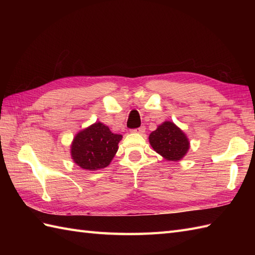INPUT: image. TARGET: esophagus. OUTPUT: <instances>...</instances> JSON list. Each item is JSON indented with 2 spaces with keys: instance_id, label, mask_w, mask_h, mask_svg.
Here are the masks:
<instances>
[{
  "instance_id": "esophagus-1",
  "label": "esophagus",
  "mask_w": 255,
  "mask_h": 255,
  "mask_svg": "<svg viewBox=\"0 0 255 255\" xmlns=\"http://www.w3.org/2000/svg\"><path fill=\"white\" fill-rule=\"evenodd\" d=\"M131 131L134 132V133H143V132L145 131V127H144V126H141V127L136 128V129H132Z\"/></svg>"
}]
</instances>
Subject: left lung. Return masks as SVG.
<instances>
[{
    "label": "left lung",
    "mask_w": 255,
    "mask_h": 255,
    "mask_svg": "<svg viewBox=\"0 0 255 255\" xmlns=\"http://www.w3.org/2000/svg\"><path fill=\"white\" fill-rule=\"evenodd\" d=\"M149 141L154 151L170 161L181 160L189 148L185 134L171 122H164L151 132Z\"/></svg>",
    "instance_id": "1"
}]
</instances>
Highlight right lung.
I'll return each instance as SVG.
<instances>
[{
  "instance_id": "add662e5",
  "label": "right lung",
  "mask_w": 255,
  "mask_h": 255,
  "mask_svg": "<svg viewBox=\"0 0 255 255\" xmlns=\"http://www.w3.org/2000/svg\"><path fill=\"white\" fill-rule=\"evenodd\" d=\"M122 134L113 133L102 123H95L75 136L71 145L73 161L82 169L95 171L111 163Z\"/></svg>"
}]
</instances>
